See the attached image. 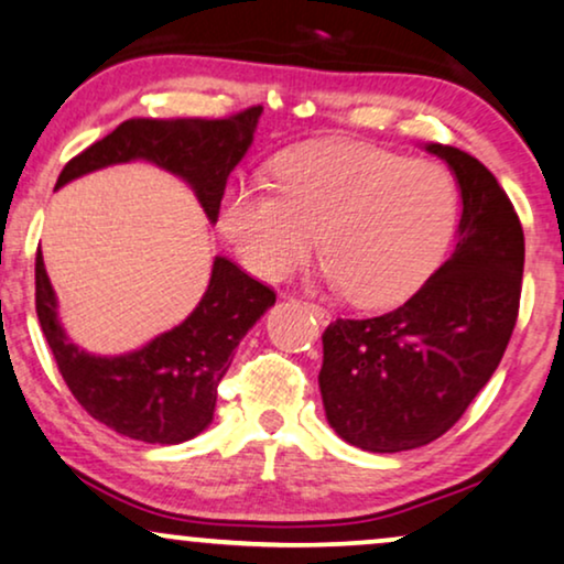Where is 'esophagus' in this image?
Returning <instances> with one entry per match:
<instances>
[{"instance_id":"1","label":"esophagus","mask_w":564,"mask_h":564,"mask_svg":"<svg viewBox=\"0 0 564 564\" xmlns=\"http://www.w3.org/2000/svg\"><path fill=\"white\" fill-rule=\"evenodd\" d=\"M304 306L312 312V315H315V317L319 319V323H327V319H330V312H327L323 304H317V302H304Z\"/></svg>"}]
</instances>
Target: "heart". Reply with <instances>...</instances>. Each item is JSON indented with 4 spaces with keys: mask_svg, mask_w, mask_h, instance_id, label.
<instances>
[{
    "mask_svg": "<svg viewBox=\"0 0 564 564\" xmlns=\"http://www.w3.org/2000/svg\"><path fill=\"white\" fill-rule=\"evenodd\" d=\"M458 195L445 169L348 140L275 161V192L237 187L220 231L239 260L281 281L323 245L325 275L356 304L382 306L424 283L451 241Z\"/></svg>",
    "mask_w": 564,
    "mask_h": 564,
    "instance_id": "heart-1",
    "label": "heart"
}]
</instances>
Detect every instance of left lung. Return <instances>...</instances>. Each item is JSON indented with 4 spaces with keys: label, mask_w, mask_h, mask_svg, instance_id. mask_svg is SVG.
I'll list each match as a JSON object with an SVG mask.
<instances>
[{
    "label": "left lung",
    "mask_w": 564,
    "mask_h": 564,
    "mask_svg": "<svg viewBox=\"0 0 564 564\" xmlns=\"http://www.w3.org/2000/svg\"><path fill=\"white\" fill-rule=\"evenodd\" d=\"M460 184L458 245L424 286L377 317H338L323 333L327 422L369 453L430 445L500 367L523 289V226L491 171L432 142Z\"/></svg>",
    "instance_id": "1"
}]
</instances>
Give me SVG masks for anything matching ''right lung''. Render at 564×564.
Segmentation results:
<instances>
[{
	"mask_svg": "<svg viewBox=\"0 0 564 564\" xmlns=\"http://www.w3.org/2000/svg\"><path fill=\"white\" fill-rule=\"evenodd\" d=\"M260 113L262 106L220 119L132 117L69 159L56 187L111 163L145 159L187 180L208 218L218 220L226 180L245 159ZM273 304V289L216 258L208 291L182 325L134 354L90 356L64 335L44 258L35 252V315L69 393L93 419L151 445H180L213 422L234 348Z\"/></svg>",
	"mask_w": 564,
	"mask_h": 564,
	"instance_id": "obj_1",
	"label": "right lung"
}]
</instances>
